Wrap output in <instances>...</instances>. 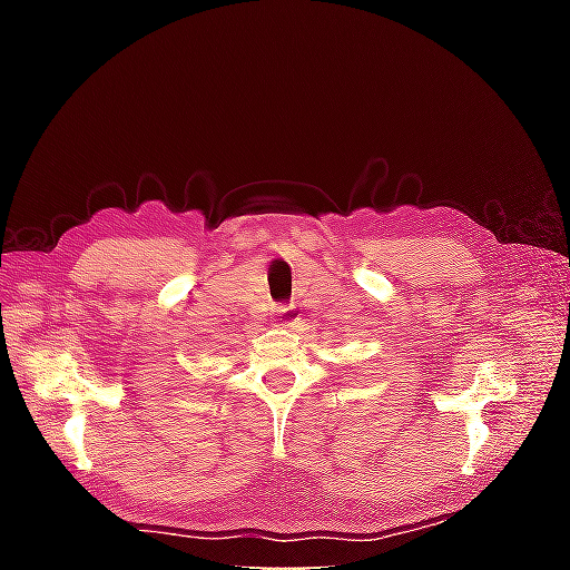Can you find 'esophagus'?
I'll list each match as a JSON object with an SVG mask.
<instances>
[{
    "instance_id": "34e87169",
    "label": "esophagus",
    "mask_w": 570,
    "mask_h": 570,
    "mask_svg": "<svg viewBox=\"0 0 570 570\" xmlns=\"http://www.w3.org/2000/svg\"><path fill=\"white\" fill-rule=\"evenodd\" d=\"M283 312H285V306H283Z\"/></svg>"
}]
</instances>
